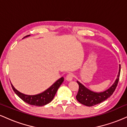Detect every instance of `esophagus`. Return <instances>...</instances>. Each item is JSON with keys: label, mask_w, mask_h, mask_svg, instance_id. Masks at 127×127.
Segmentation results:
<instances>
[{"label": "esophagus", "mask_w": 127, "mask_h": 127, "mask_svg": "<svg viewBox=\"0 0 127 127\" xmlns=\"http://www.w3.org/2000/svg\"><path fill=\"white\" fill-rule=\"evenodd\" d=\"M73 77H74L73 74L72 73H68V75H67L66 78H65V79H66L67 81L69 82V81H72Z\"/></svg>", "instance_id": "obj_1"}]
</instances>
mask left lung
I'll return each mask as SVG.
<instances>
[{"mask_svg": "<svg viewBox=\"0 0 127 127\" xmlns=\"http://www.w3.org/2000/svg\"><path fill=\"white\" fill-rule=\"evenodd\" d=\"M119 72L117 78L110 88L103 92H94L89 90L79 81V91L76 95V100L81 104L87 106H93L105 101L112 95L118 83L121 72V65H119Z\"/></svg>", "mask_w": 127, "mask_h": 127, "instance_id": "obj_1", "label": "left lung"}]
</instances>
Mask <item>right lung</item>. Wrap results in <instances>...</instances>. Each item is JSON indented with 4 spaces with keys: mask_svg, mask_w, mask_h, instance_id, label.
I'll list each match as a JSON object with an SVG mask.
<instances>
[{
    "mask_svg": "<svg viewBox=\"0 0 127 127\" xmlns=\"http://www.w3.org/2000/svg\"><path fill=\"white\" fill-rule=\"evenodd\" d=\"M30 36V35L26 36L24 37H23V39L29 37ZM63 81L64 78L62 77L55 83H54L47 90H46L41 93L36 94V95H27V94H23L21 92L18 91L17 89H15L12 84H11V86H12V88L15 94L24 102L28 103L30 105L42 106L48 104L53 100L58 89H59L60 86L62 85Z\"/></svg>",
    "mask_w": 127,
    "mask_h": 127,
    "instance_id": "add662e5",
    "label": "right lung"
}]
</instances>
